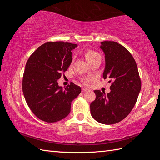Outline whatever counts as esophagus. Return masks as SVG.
Segmentation results:
<instances>
[{"label":"esophagus","mask_w":160,"mask_h":160,"mask_svg":"<svg viewBox=\"0 0 160 160\" xmlns=\"http://www.w3.org/2000/svg\"><path fill=\"white\" fill-rule=\"evenodd\" d=\"M88 91H89L88 89H87L85 88H82V92H88Z\"/></svg>","instance_id":"esophagus-1"}]
</instances>
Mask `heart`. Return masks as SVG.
Returning a JSON list of instances; mask_svg holds the SVG:
<instances>
[{"mask_svg": "<svg viewBox=\"0 0 160 160\" xmlns=\"http://www.w3.org/2000/svg\"><path fill=\"white\" fill-rule=\"evenodd\" d=\"M84 54H85V58L89 63H91L92 61L97 58H101V56L98 53L92 49H87Z\"/></svg>", "mask_w": 160, "mask_h": 160, "instance_id": "heart-1", "label": "heart"}]
</instances>
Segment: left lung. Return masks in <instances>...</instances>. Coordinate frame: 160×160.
<instances>
[{
  "label": "left lung",
  "instance_id": "1",
  "mask_svg": "<svg viewBox=\"0 0 160 160\" xmlns=\"http://www.w3.org/2000/svg\"><path fill=\"white\" fill-rule=\"evenodd\" d=\"M105 54L103 78L112 81L111 92L107 95L94 90L95 100L90 104V112L97 122L114 124L128 116L137 102L141 89L138 70L131 53L115 42H102L100 46Z\"/></svg>",
  "mask_w": 160,
  "mask_h": 160
}]
</instances>
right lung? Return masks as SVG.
I'll return each instance as SVG.
<instances>
[{
  "label": "right lung",
  "mask_w": 160,
  "mask_h": 160,
  "mask_svg": "<svg viewBox=\"0 0 160 160\" xmlns=\"http://www.w3.org/2000/svg\"><path fill=\"white\" fill-rule=\"evenodd\" d=\"M77 44L63 42H47L27 61L22 92L27 104L40 120L61 121L69 114L71 102L81 92L80 87L70 83L63 89L57 80L72 62V50Z\"/></svg>",
  "instance_id": "obj_1"
}]
</instances>
